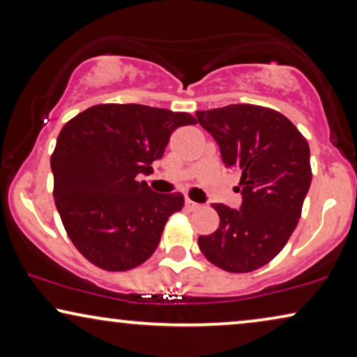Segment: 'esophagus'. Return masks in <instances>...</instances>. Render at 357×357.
Here are the masks:
<instances>
[{
  "instance_id": "1",
  "label": "esophagus",
  "mask_w": 357,
  "mask_h": 357,
  "mask_svg": "<svg viewBox=\"0 0 357 357\" xmlns=\"http://www.w3.org/2000/svg\"><path fill=\"white\" fill-rule=\"evenodd\" d=\"M185 208L188 210H195V208H199V204H195V202H192V200L190 199H185Z\"/></svg>"
}]
</instances>
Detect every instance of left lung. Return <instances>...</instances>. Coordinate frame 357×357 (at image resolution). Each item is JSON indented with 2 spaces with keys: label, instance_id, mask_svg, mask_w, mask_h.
<instances>
[{
  "label": "left lung",
  "instance_id": "obj_1",
  "mask_svg": "<svg viewBox=\"0 0 357 357\" xmlns=\"http://www.w3.org/2000/svg\"><path fill=\"white\" fill-rule=\"evenodd\" d=\"M215 139L225 167L241 176V207L212 204L220 227L199 236L210 262L231 273L252 272L277 255L298 227L310 188V150L293 123L257 105L195 112Z\"/></svg>",
  "mask_w": 357,
  "mask_h": 357
}]
</instances>
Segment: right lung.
<instances>
[{
    "label": "right lung",
    "mask_w": 357,
    "mask_h": 357,
    "mask_svg": "<svg viewBox=\"0 0 357 357\" xmlns=\"http://www.w3.org/2000/svg\"><path fill=\"white\" fill-rule=\"evenodd\" d=\"M189 124V113L137 103L95 105L64 124L50 162L53 197L68 236L93 265L124 272L155 252L184 197L153 192L137 176Z\"/></svg>",
    "instance_id": "obj_1"
}]
</instances>
